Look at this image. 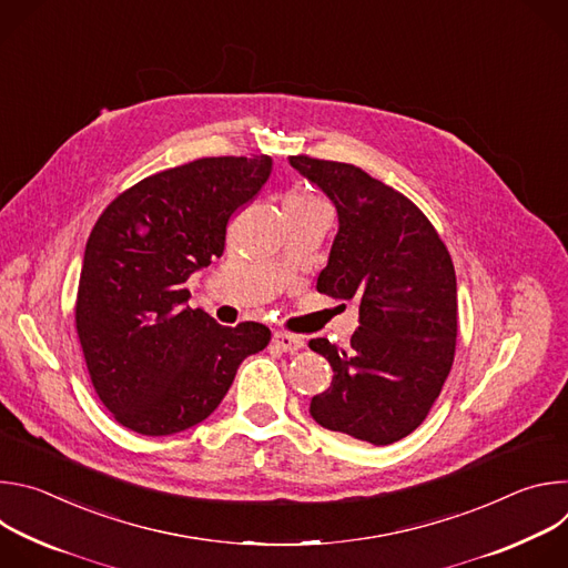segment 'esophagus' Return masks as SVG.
<instances>
[{"label":"esophagus","mask_w":568,"mask_h":568,"mask_svg":"<svg viewBox=\"0 0 568 568\" xmlns=\"http://www.w3.org/2000/svg\"><path fill=\"white\" fill-rule=\"evenodd\" d=\"M274 346L281 351V353H294V351H301L303 348V339L296 337V335H287V333H274Z\"/></svg>","instance_id":"esophagus-1"}]
</instances>
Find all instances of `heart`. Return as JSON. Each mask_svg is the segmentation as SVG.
<instances>
[{"label": "heart", "mask_w": 568, "mask_h": 568, "mask_svg": "<svg viewBox=\"0 0 568 568\" xmlns=\"http://www.w3.org/2000/svg\"><path fill=\"white\" fill-rule=\"evenodd\" d=\"M307 202H318L316 197H312L310 193H303V191H294L285 197V206L287 204H307Z\"/></svg>", "instance_id": "b5f03b06"}]
</instances>
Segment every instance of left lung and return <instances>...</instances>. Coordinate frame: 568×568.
Returning <instances> with one entry per match:
<instances>
[{"instance_id":"left-lung-1","label":"left lung","mask_w":568,"mask_h":568,"mask_svg":"<svg viewBox=\"0 0 568 568\" xmlns=\"http://www.w3.org/2000/svg\"><path fill=\"white\" fill-rule=\"evenodd\" d=\"M339 217L316 290L359 303L348 348L312 339L333 366L310 416L331 432L390 445L423 425L456 351V274L425 213L395 189L342 161L290 156Z\"/></svg>"}]
</instances>
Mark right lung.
Listing matches in <instances>:
<instances>
[{
	"label": "right lung",
	"instance_id": "1",
	"mask_svg": "<svg viewBox=\"0 0 568 568\" xmlns=\"http://www.w3.org/2000/svg\"><path fill=\"white\" fill-rule=\"evenodd\" d=\"M272 156H204L150 175L97 220L80 270L75 331L108 412L143 436L209 418L242 359L272 333L189 307V276L224 252L229 217L263 189Z\"/></svg>",
	"mask_w": 568,
	"mask_h": 568
}]
</instances>
